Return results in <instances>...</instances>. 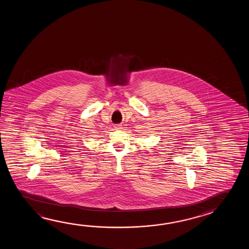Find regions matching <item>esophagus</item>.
Returning a JSON list of instances; mask_svg holds the SVG:
<instances>
[{
	"label": "esophagus",
	"mask_w": 249,
	"mask_h": 249,
	"mask_svg": "<svg viewBox=\"0 0 249 249\" xmlns=\"http://www.w3.org/2000/svg\"><path fill=\"white\" fill-rule=\"evenodd\" d=\"M114 128H115V130H121V129H123L121 124H116Z\"/></svg>",
	"instance_id": "esophagus-1"
}]
</instances>
